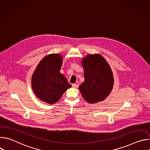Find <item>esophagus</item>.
<instances>
[{
	"label": "esophagus",
	"instance_id": "esophagus-1",
	"mask_svg": "<svg viewBox=\"0 0 150 150\" xmlns=\"http://www.w3.org/2000/svg\"><path fill=\"white\" fill-rule=\"evenodd\" d=\"M72 87H74V88H77L79 87V85H78V83H73V84H72Z\"/></svg>",
	"mask_w": 150,
	"mask_h": 150
}]
</instances>
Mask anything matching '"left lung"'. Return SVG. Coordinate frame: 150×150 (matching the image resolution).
I'll return each mask as SVG.
<instances>
[{
	"label": "left lung",
	"mask_w": 150,
	"mask_h": 150,
	"mask_svg": "<svg viewBox=\"0 0 150 150\" xmlns=\"http://www.w3.org/2000/svg\"><path fill=\"white\" fill-rule=\"evenodd\" d=\"M84 81L79 90L84 100L93 104L103 101L111 93L114 78L109 63L100 54H88L82 59Z\"/></svg>",
	"instance_id": "8db88e82"
}]
</instances>
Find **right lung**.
Masks as SVG:
<instances>
[{
  "instance_id": "add662e5",
  "label": "right lung",
  "mask_w": 150,
  "mask_h": 150,
  "mask_svg": "<svg viewBox=\"0 0 150 150\" xmlns=\"http://www.w3.org/2000/svg\"><path fill=\"white\" fill-rule=\"evenodd\" d=\"M62 62L60 54H50L42 59L35 69L31 86L35 96L41 101L56 103L71 87L65 76L60 72Z\"/></svg>"
}]
</instances>
